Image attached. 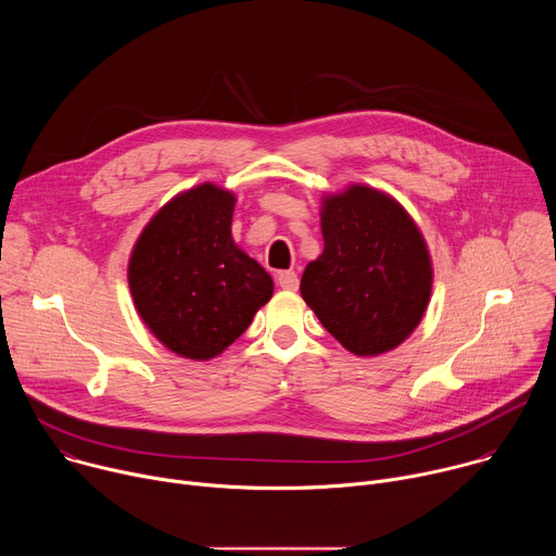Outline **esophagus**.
<instances>
[{"instance_id":"obj_1","label":"esophagus","mask_w":556,"mask_h":556,"mask_svg":"<svg viewBox=\"0 0 556 556\" xmlns=\"http://www.w3.org/2000/svg\"><path fill=\"white\" fill-rule=\"evenodd\" d=\"M277 281L283 290H296L299 288V277L294 270H283L277 275Z\"/></svg>"}]
</instances>
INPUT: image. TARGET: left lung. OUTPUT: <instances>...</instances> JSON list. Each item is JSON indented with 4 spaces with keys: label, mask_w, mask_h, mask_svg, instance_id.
<instances>
[{
    "label": "left lung",
    "mask_w": 556,
    "mask_h": 556,
    "mask_svg": "<svg viewBox=\"0 0 556 556\" xmlns=\"http://www.w3.org/2000/svg\"><path fill=\"white\" fill-rule=\"evenodd\" d=\"M324 253L301 277V296L354 356H380L420 326L433 288L425 235L389 193L350 185L321 200Z\"/></svg>",
    "instance_id": "obj_1"
}]
</instances>
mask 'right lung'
<instances>
[{"mask_svg": "<svg viewBox=\"0 0 556 556\" xmlns=\"http://www.w3.org/2000/svg\"><path fill=\"white\" fill-rule=\"evenodd\" d=\"M235 193L191 187L157 211L131 249L129 292L149 332L169 352L211 361L273 296V277L235 244Z\"/></svg>", "mask_w": 556, "mask_h": 556, "instance_id": "right-lung-1", "label": "right lung"}]
</instances>
